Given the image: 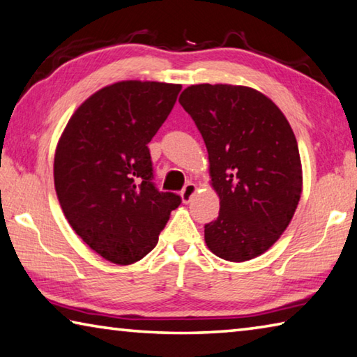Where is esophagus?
Listing matches in <instances>:
<instances>
[{
	"label": "esophagus",
	"instance_id": "esophagus-1",
	"mask_svg": "<svg viewBox=\"0 0 357 357\" xmlns=\"http://www.w3.org/2000/svg\"><path fill=\"white\" fill-rule=\"evenodd\" d=\"M197 192V186L195 183H186L183 191L180 192V197H182V202L183 204H188L195 195Z\"/></svg>",
	"mask_w": 357,
	"mask_h": 357
}]
</instances>
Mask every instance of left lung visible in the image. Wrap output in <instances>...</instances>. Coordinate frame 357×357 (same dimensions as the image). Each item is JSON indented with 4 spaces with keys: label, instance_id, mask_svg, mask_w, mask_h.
I'll return each instance as SVG.
<instances>
[{
    "label": "left lung",
    "instance_id": "8db88e82",
    "mask_svg": "<svg viewBox=\"0 0 357 357\" xmlns=\"http://www.w3.org/2000/svg\"><path fill=\"white\" fill-rule=\"evenodd\" d=\"M208 152L220 216L205 226L207 248L227 261L265 254L289 227L303 192L295 133L265 93L248 86L192 84L180 93Z\"/></svg>",
    "mask_w": 357,
    "mask_h": 357
}]
</instances>
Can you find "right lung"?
<instances>
[{
  "label": "right lung",
  "instance_id": "right-lung-1",
  "mask_svg": "<svg viewBox=\"0 0 357 357\" xmlns=\"http://www.w3.org/2000/svg\"><path fill=\"white\" fill-rule=\"evenodd\" d=\"M180 89L139 79L105 86L78 106L56 146L54 190L66 220L111 264L146 257L182 202L153 186L147 147Z\"/></svg>",
  "mask_w": 357,
  "mask_h": 357
}]
</instances>
